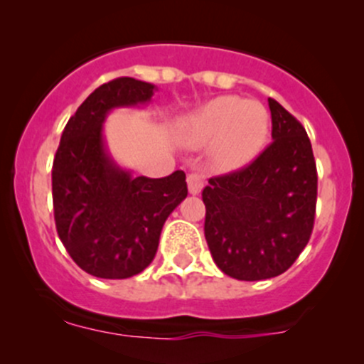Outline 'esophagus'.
<instances>
[{"instance_id": "obj_1", "label": "esophagus", "mask_w": 364, "mask_h": 364, "mask_svg": "<svg viewBox=\"0 0 364 364\" xmlns=\"http://www.w3.org/2000/svg\"><path fill=\"white\" fill-rule=\"evenodd\" d=\"M186 181H188V192L192 193V196H197V193H200V190H203V186H204L203 174L192 172V174H188Z\"/></svg>"}]
</instances>
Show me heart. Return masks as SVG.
Wrapping results in <instances>:
<instances>
[{"instance_id": "b5f03b06", "label": "heart", "mask_w": 364, "mask_h": 364, "mask_svg": "<svg viewBox=\"0 0 364 364\" xmlns=\"http://www.w3.org/2000/svg\"><path fill=\"white\" fill-rule=\"evenodd\" d=\"M185 139L208 146L211 160L223 171L247 167L262 153L269 137V112L260 102L218 97L186 117Z\"/></svg>"}]
</instances>
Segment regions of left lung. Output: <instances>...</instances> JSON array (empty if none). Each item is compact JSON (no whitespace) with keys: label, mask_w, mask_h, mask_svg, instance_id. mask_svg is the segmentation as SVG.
<instances>
[{"label":"left lung","mask_w":364,"mask_h":364,"mask_svg":"<svg viewBox=\"0 0 364 364\" xmlns=\"http://www.w3.org/2000/svg\"><path fill=\"white\" fill-rule=\"evenodd\" d=\"M273 142L248 167L209 179L204 236L216 266L236 280L278 277L311 236L317 167L303 124L267 100Z\"/></svg>","instance_id":"8db88e82"}]
</instances>
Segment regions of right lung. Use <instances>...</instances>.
<instances>
[{
  "label": "right lung",
  "mask_w": 364,
  "mask_h": 364,
  "mask_svg": "<svg viewBox=\"0 0 364 364\" xmlns=\"http://www.w3.org/2000/svg\"><path fill=\"white\" fill-rule=\"evenodd\" d=\"M155 91L132 77L102 84L68 119L54 156L58 236L73 262L97 278L123 280L144 271L159 250L165 220L188 196L183 171L135 178L105 146L107 114L148 104Z\"/></svg>",
  "instance_id": "obj_1"
}]
</instances>
